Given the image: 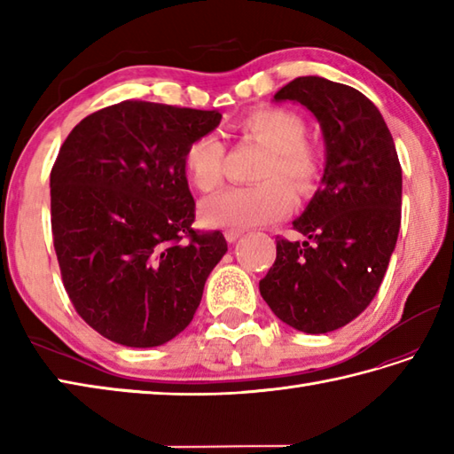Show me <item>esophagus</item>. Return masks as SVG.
I'll list each match as a JSON object with an SVG mask.
<instances>
[{"mask_svg": "<svg viewBox=\"0 0 454 454\" xmlns=\"http://www.w3.org/2000/svg\"><path fill=\"white\" fill-rule=\"evenodd\" d=\"M242 230H226V232H224V236H226V239H228V242H236V239L238 238H242Z\"/></svg>", "mask_w": 454, "mask_h": 454, "instance_id": "esophagus-1", "label": "esophagus"}]
</instances>
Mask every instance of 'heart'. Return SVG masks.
Wrapping results in <instances>:
<instances>
[{"instance_id":"b5f03b06","label":"heart","mask_w":454,"mask_h":454,"mask_svg":"<svg viewBox=\"0 0 454 454\" xmlns=\"http://www.w3.org/2000/svg\"><path fill=\"white\" fill-rule=\"evenodd\" d=\"M238 130L269 150L259 171L263 183L226 189L202 200L200 218L208 226L247 228L281 220L294 205L290 189L301 197L312 195L322 176V158L306 142V122L298 113L283 107L255 109L238 122ZM222 161L224 144L212 132L191 140L183 153L187 177L202 192L220 187L224 179Z\"/></svg>"}]
</instances>
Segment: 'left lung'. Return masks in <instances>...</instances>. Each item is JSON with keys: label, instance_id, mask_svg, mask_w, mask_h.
<instances>
[{"label": "left lung", "instance_id": "8db88e82", "mask_svg": "<svg viewBox=\"0 0 454 454\" xmlns=\"http://www.w3.org/2000/svg\"><path fill=\"white\" fill-rule=\"evenodd\" d=\"M275 101L301 103L325 144L322 187L293 222L304 242L277 238L259 293L278 320L327 333L355 320L387 273L402 220V168L380 111L361 91L317 75L296 78Z\"/></svg>", "mask_w": 454, "mask_h": 454}]
</instances>
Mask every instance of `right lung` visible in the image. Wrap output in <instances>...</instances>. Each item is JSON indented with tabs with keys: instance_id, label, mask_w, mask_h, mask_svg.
Returning a JSON list of instances; mask_svg holds the SVG:
<instances>
[{
	"instance_id": "obj_1",
	"label": "right lung",
	"mask_w": 454,
	"mask_h": 454,
	"mask_svg": "<svg viewBox=\"0 0 454 454\" xmlns=\"http://www.w3.org/2000/svg\"><path fill=\"white\" fill-rule=\"evenodd\" d=\"M218 111L129 99L91 113L64 140L51 171L54 249L85 324L127 347H158L191 324L212 269L228 252L220 230L195 232L183 166Z\"/></svg>"
}]
</instances>
